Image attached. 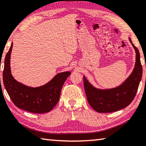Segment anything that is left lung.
<instances>
[{"mask_svg": "<svg viewBox=\"0 0 146 146\" xmlns=\"http://www.w3.org/2000/svg\"><path fill=\"white\" fill-rule=\"evenodd\" d=\"M135 51V63L133 70L127 79L118 86L110 88L94 87L84 76L85 92L90 106L98 113H112L127 107L132 102L142 76L140 53L128 37Z\"/></svg>", "mask_w": 146, "mask_h": 146, "instance_id": "8db88e82", "label": "left lung"}]
</instances>
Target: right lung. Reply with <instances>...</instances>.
I'll use <instances>...</instances> for the list:
<instances>
[{
    "label": "right lung",
    "mask_w": 146,
    "mask_h": 146,
    "mask_svg": "<svg viewBox=\"0 0 146 146\" xmlns=\"http://www.w3.org/2000/svg\"><path fill=\"white\" fill-rule=\"evenodd\" d=\"M13 43L5 55L3 71V82L11 101L19 109L33 113L49 112L58 103L62 85L70 75V71L57 74L50 80L41 86L32 87L14 79L10 66Z\"/></svg>",
    "instance_id": "add662e5"
}]
</instances>
